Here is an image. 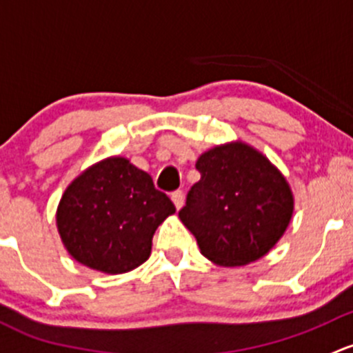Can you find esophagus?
Returning <instances> with one entry per match:
<instances>
[{"mask_svg":"<svg viewBox=\"0 0 353 353\" xmlns=\"http://www.w3.org/2000/svg\"><path fill=\"white\" fill-rule=\"evenodd\" d=\"M172 201H173V203H175L176 209H180V207L183 205V192H181V190L173 192V194H172Z\"/></svg>","mask_w":353,"mask_h":353,"instance_id":"obj_1","label":"esophagus"}]
</instances>
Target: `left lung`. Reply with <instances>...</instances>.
<instances>
[{"label":"left lung","instance_id":"obj_1","mask_svg":"<svg viewBox=\"0 0 353 353\" xmlns=\"http://www.w3.org/2000/svg\"><path fill=\"white\" fill-rule=\"evenodd\" d=\"M201 180L188 190L178 217L201 253L224 267L267 255L292 217L289 183L263 154L243 143L203 152Z\"/></svg>","mask_w":353,"mask_h":353}]
</instances>
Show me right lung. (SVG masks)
<instances>
[{"instance_id": "add662e5", "label": "right lung", "mask_w": 353, "mask_h": 353, "mask_svg": "<svg viewBox=\"0 0 353 353\" xmlns=\"http://www.w3.org/2000/svg\"><path fill=\"white\" fill-rule=\"evenodd\" d=\"M175 210L146 172L125 158H108L66 188L57 209V230L79 263L123 274L150 258L156 228Z\"/></svg>"}]
</instances>
